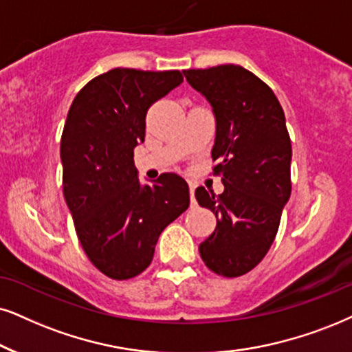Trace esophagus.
<instances>
[{
	"label": "esophagus",
	"mask_w": 352,
	"mask_h": 352,
	"mask_svg": "<svg viewBox=\"0 0 352 352\" xmlns=\"http://www.w3.org/2000/svg\"><path fill=\"white\" fill-rule=\"evenodd\" d=\"M190 199H191V204L197 203V199H195V184H190Z\"/></svg>",
	"instance_id": "esophagus-1"
}]
</instances>
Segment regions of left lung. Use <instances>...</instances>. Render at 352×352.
I'll list each match as a JSON object with an SVG mask.
<instances>
[{"label": "left lung", "mask_w": 352, "mask_h": 352, "mask_svg": "<svg viewBox=\"0 0 352 352\" xmlns=\"http://www.w3.org/2000/svg\"><path fill=\"white\" fill-rule=\"evenodd\" d=\"M216 117L212 175L221 195L199 186V206L216 214V229L199 255L224 278L247 274L263 260L291 197V138L283 107L268 84L239 65L184 71Z\"/></svg>", "instance_id": "1"}]
</instances>
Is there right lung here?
Returning <instances> with one entry per match:
<instances>
[{"mask_svg": "<svg viewBox=\"0 0 352 352\" xmlns=\"http://www.w3.org/2000/svg\"><path fill=\"white\" fill-rule=\"evenodd\" d=\"M182 81L177 69H110L78 92L66 117L60 148L66 204L91 263L117 281L148 268L159 235L190 204L182 177L162 173L143 186L133 161L149 107Z\"/></svg>", "mask_w": 352, "mask_h": 352, "instance_id": "1", "label": "right lung"}]
</instances>
